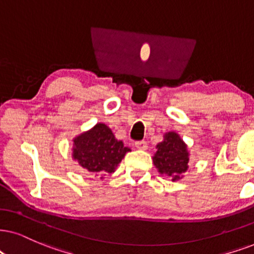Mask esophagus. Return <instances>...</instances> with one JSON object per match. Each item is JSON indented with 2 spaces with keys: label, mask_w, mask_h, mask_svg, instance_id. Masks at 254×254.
<instances>
[{
  "label": "esophagus",
  "mask_w": 254,
  "mask_h": 254,
  "mask_svg": "<svg viewBox=\"0 0 254 254\" xmlns=\"http://www.w3.org/2000/svg\"><path fill=\"white\" fill-rule=\"evenodd\" d=\"M134 145L138 150H146L147 149V144L145 140H138V142L134 143Z\"/></svg>",
  "instance_id": "esophagus-1"
}]
</instances>
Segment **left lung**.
<instances>
[{
	"label": "left lung",
	"mask_w": 254,
	"mask_h": 254,
	"mask_svg": "<svg viewBox=\"0 0 254 254\" xmlns=\"http://www.w3.org/2000/svg\"><path fill=\"white\" fill-rule=\"evenodd\" d=\"M156 153L152 157L153 164L160 175L172 178V182L183 178V173L189 169L188 145L178 133L170 131L164 134L163 142L157 144Z\"/></svg>",
	"instance_id": "8db88e82"
}]
</instances>
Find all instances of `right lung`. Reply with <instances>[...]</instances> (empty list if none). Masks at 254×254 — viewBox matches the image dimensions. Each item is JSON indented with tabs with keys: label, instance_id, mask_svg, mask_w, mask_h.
Instances as JSON below:
<instances>
[{
	"label": "right lung",
	"instance_id": "right-lung-1",
	"mask_svg": "<svg viewBox=\"0 0 254 254\" xmlns=\"http://www.w3.org/2000/svg\"><path fill=\"white\" fill-rule=\"evenodd\" d=\"M72 158L91 175L102 176L112 173L131 151L116 139L111 129L104 123H97L92 129L73 138Z\"/></svg>",
	"mask_w": 254,
	"mask_h": 254
}]
</instances>
